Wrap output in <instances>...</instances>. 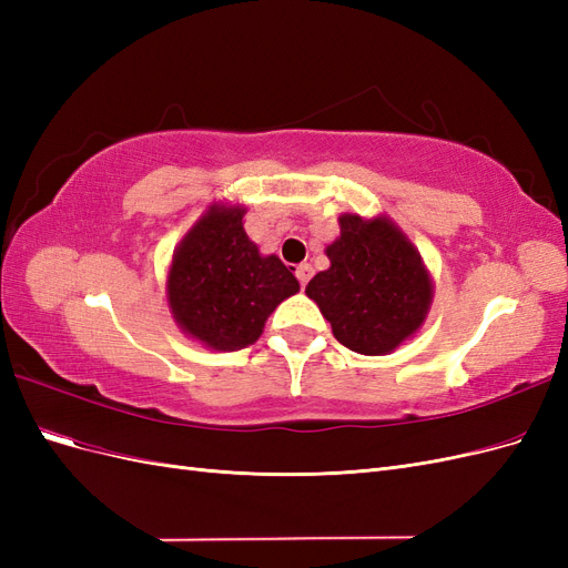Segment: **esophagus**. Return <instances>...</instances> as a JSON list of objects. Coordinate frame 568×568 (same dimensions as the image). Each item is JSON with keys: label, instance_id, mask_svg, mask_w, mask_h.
Masks as SVG:
<instances>
[{"label": "esophagus", "instance_id": "34e87169", "mask_svg": "<svg viewBox=\"0 0 568 568\" xmlns=\"http://www.w3.org/2000/svg\"><path fill=\"white\" fill-rule=\"evenodd\" d=\"M311 277H313V267L311 265L303 263V265L296 267V280L301 282V286H305L307 282H311Z\"/></svg>", "mask_w": 568, "mask_h": 568}]
</instances>
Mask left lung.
<instances>
[{
  "mask_svg": "<svg viewBox=\"0 0 568 568\" xmlns=\"http://www.w3.org/2000/svg\"><path fill=\"white\" fill-rule=\"evenodd\" d=\"M341 236L326 246L332 267L305 286L343 346L386 355L415 334L428 305L432 280L405 234L386 217L341 215Z\"/></svg>",
  "mask_w": 568,
  "mask_h": 568,
  "instance_id": "8db88e82",
  "label": "left lung"
}]
</instances>
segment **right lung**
<instances>
[{"mask_svg":"<svg viewBox=\"0 0 568 568\" xmlns=\"http://www.w3.org/2000/svg\"><path fill=\"white\" fill-rule=\"evenodd\" d=\"M244 209H213L184 236L168 274L178 324L209 348H246L267 315L301 288L277 255H261L244 232Z\"/></svg>","mask_w":568,"mask_h":568,"instance_id":"obj_1","label":"right lung"}]
</instances>
